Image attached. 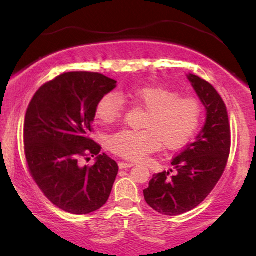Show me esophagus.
Masks as SVG:
<instances>
[{"mask_svg":"<svg viewBox=\"0 0 256 256\" xmlns=\"http://www.w3.org/2000/svg\"><path fill=\"white\" fill-rule=\"evenodd\" d=\"M134 166H135L134 163H127V162H120V163H118V168H120V169H128V168H132Z\"/></svg>","mask_w":256,"mask_h":256,"instance_id":"esophagus-1","label":"esophagus"}]
</instances>
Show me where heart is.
Segmentation results:
<instances>
[{
	"label": "heart",
	"instance_id": "1",
	"mask_svg": "<svg viewBox=\"0 0 256 256\" xmlns=\"http://www.w3.org/2000/svg\"><path fill=\"white\" fill-rule=\"evenodd\" d=\"M135 102L148 110L143 130H122L108 141L110 149L129 160H143L160 149V143L178 149L190 141L200 124L202 106L191 96H178L176 90L160 86H141L128 90ZM96 118L114 124L124 113V101L116 93H107L96 102Z\"/></svg>",
	"mask_w": 256,
	"mask_h": 256
}]
</instances>
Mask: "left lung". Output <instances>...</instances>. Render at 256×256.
Wrapping results in <instances>:
<instances>
[{"label": "left lung", "instance_id": "1", "mask_svg": "<svg viewBox=\"0 0 256 256\" xmlns=\"http://www.w3.org/2000/svg\"><path fill=\"white\" fill-rule=\"evenodd\" d=\"M186 76L205 107L206 120L194 142L172 158L174 170L155 174L143 190L146 204L164 216L183 214L200 204L222 176L230 155V128L222 96L198 76Z\"/></svg>", "mask_w": 256, "mask_h": 256}]
</instances>
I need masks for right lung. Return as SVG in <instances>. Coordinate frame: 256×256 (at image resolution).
<instances>
[{"instance_id": "right-lung-1", "label": "right lung", "mask_w": 256, "mask_h": 256, "mask_svg": "<svg viewBox=\"0 0 256 256\" xmlns=\"http://www.w3.org/2000/svg\"><path fill=\"white\" fill-rule=\"evenodd\" d=\"M115 87L100 73H64L42 86L28 107L24 150L31 176L52 204L72 214L102 208L116 178V162L88 138L96 102ZM87 154L96 163L79 166Z\"/></svg>"}]
</instances>
